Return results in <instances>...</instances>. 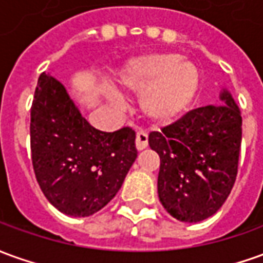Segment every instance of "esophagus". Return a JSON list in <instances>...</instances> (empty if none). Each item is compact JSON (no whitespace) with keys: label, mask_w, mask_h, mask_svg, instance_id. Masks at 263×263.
<instances>
[{"label":"esophagus","mask_w":263,"mask_h":263,"mask_svg":"<svg viewBox=\"0 0 263 263\" xmlns=\"http://www.w3.org/2000/svg\"><path fill=\"white\" fill-rule=\"evenodd\" d=\"M135 146L138 151L145 149L148 146V135L144 131L137 132V138H135Z\"/></svg>","instance_id":"obj_1"}]
</instances>
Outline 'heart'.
<instances>
[{"mask_svg": "<svg viewBox=\"0 0 263 263\" xmlns=\"http://www.w3.org/2000/svg\"><path fill=\"white\" fill-rule=\"evenodd\" d=\"M121 85L141 92L139 106L145 117L158 124L179 118L194 101L199 77L194 64L170 52L141 55L128 62Z\"/></svg>", "mask_w": 263, "mask_h": 263, "instance_id": "1", "label": "heart"}]
</instances>
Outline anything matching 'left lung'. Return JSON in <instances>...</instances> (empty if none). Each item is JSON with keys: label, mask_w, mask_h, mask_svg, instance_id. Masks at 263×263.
<instances>
[{"label": "left lung", "mask_w": 263, "mask_h": 263, "mask_svg": "<svg viewBox=\"0 0 263 263\" xmlns=\"http://www.w3.org/2000/svg\"><path fill=\"white\" fill-rule=\"evenodd\" d=\"M221 106L191 109L175 122L149 134V146L159 155L158 195L175 219L199 222L218 211L234 188L242 117L223 91Z\"/></svg>", "instance_id": "8db88e82"}]
</instances>
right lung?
Returning <instances> with one entry per match:
<instances>
[{
  "label": "right lung",
  "instance_id": "right-lung-1",
  "mask_svg": "<svg viewBox=\"0 0 263 263\" xmlns=\"http://www.w3.org/2000/svg\"><path fill=\"white\" fill-rule=\"evenodd\" d=\"M31 159L40 188L55 208L89 216L117 195L137 159L135 131L95 129L61 82L41 74L31 106Z\"/></svg>",
  "mask_w": 263,
  "mask_h": 263
}]
</instances>
